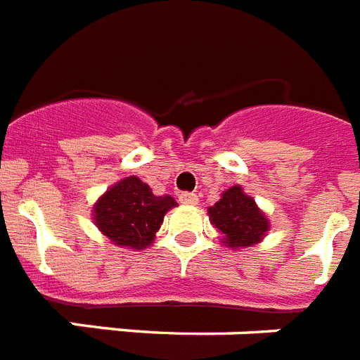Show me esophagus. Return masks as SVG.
I'll use <instances>...</instances> for the list:
<instances>
[{
	"label": "esophagus",
	"mask_w": 360,
	"mask_h": 360,
	"mask_svg": "<svg viewBox=\"0 0 360 360\" xmlns=\"http://www.w3.org/2000/svg\"><path fill=\"white\" fill-rule=\"evenodd\" d=\"M178 200H180L182 204H189V206H195V204L198 202V197L195 193H188V191H184V193H180Z\"/></svg>",
	"instance_id": "1"
}]
</instances>
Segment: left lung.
I'll return each instance as SVG.
<instances>
[{"label": "left lung", "mask_w": 360, "mask_h": 360, "mask_svg": "<svg viewBox=\"0 0 360 360\" xmlns=\"http://www.w3.org/2000/svg\"><path fill=\"white\" fill-rule=\"evenodd\" d=\"M210 223L219 230L226 247H252L260 243L269 230L266 214L255 202V198L243 193L241 186H232L214 206L208 208Z\"/></svg>", "instance_id": "obj_1"}]
</instances>
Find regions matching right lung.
<instances>
[{
	"label": "right lung",
	"mask_w": 360,
	"mask_h": 360,
	"mask_svg": "<svg viewBox=\"0 0 360 360\" xmlns=\"http://www.w3.org/2000/svg\"><path fill=\"white\" fill-rule=\"evenodd\" d=\"M176 200L171 195L156 197L137 176H126L105 191L93 208L94 225L115 245L145 249L150 245L163 217Z\"/></svg>",
	"instance_id": "add662e5"
}]
</instances>
